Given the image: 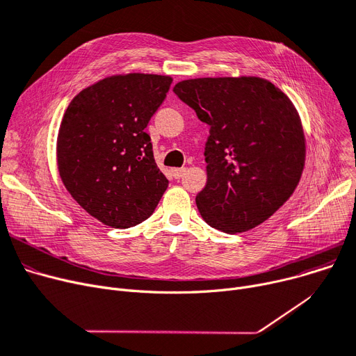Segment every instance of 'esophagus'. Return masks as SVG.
Returning <instances> with one entry per match:
<instances>
[{
    "mask_svg": "<svg viewBox=\"0 0 356 356\" xmlns=\"http://www.w3.org/2000/svg\"><path fill=\"white\" fill-rule=\"evenodd\" d=\"M186 173V168L184 167H180V168H173L172 170V175H173V177L175 179H180V177H183V175Z\"/></svg>",
    "mask_w": 356,
    "mask_h": 356,
    "instance_id": "esophagus-1",
    "label": "esophagus"
}]
</instances>
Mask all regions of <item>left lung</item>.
Listing matches in <instances>:
<instances>
[{
    "mask_svg": "<svg viewBox=\"0 0 356 356\" xmlns=\"http://www.w3.org/2000/svg\"><path fill=\"white\" fill-rule=\"evenodd\" d=\"M173 92L211 127L208 180L196 196L202 218L227 234L261 225L290 199L303 173L306 138L296 106L258 76L188 79Z\"/></svg>",
    "mask_w": 356,
    "mask_h": 356,
    "instance_id": "1",
    "label": "left lung"
}]
</instances>
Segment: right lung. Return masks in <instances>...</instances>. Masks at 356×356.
Listing matches in <instances>:
<instances>
[{
	"label": "right lung",
	"mask_w": 356,
	"mask_h": 356,
	"mask_svg": "<svg viewBox=\"0 0 356 356\" xmlns=\"http://www.w3.org/2000/svg\"><path fill=\"white\" fill-rule=\"evenodd\" d=\"M172 82L163 74H114L81 90L65 112L56 144L60 179L104 225H138L167 189L144 129Z\"/></svg>",
	"instance_id": "1"
}]
</instances>
